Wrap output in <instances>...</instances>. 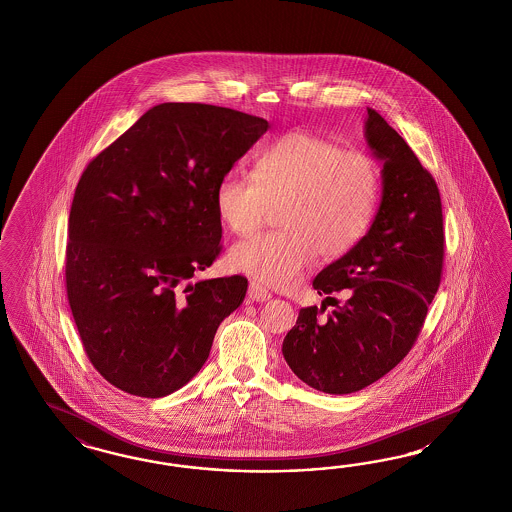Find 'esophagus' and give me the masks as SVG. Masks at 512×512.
Listing matches in <instances>:
<instances>
[{
	"label": "esophagus",
	"mask_w": 512,
	"mask_h": 512,
	"mask_svg": "<svg viewBox=\"0 0 512 512\" xmlns=\"http://www.w3.org/2000/svg\"><path fill=\"white\" fill-rule=\"evenodd\" d=\"M249 299L250 301L263 303V301H269V299H271V293L267 292V290L263 288L262 284L252 282L249 286Z\"/></svg>",
	"instance_id": "1"
}]
</instances>
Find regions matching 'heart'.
<instances>
[{"mask_svg": "<svg viewBox=\"0 0 512 512\" xmlns=\"http://www.w3.org/2000/svg\"><path fill=\"white\" fill-rule=\"evenodd\" d=\"M380 200V170L365 153L348 151L314 132L290 131L263 149L254 177L228 174L215 190L222 224L252 234L280 207L275 232L237 243V271L290 288L318 254L335 260L365 237Z\"/></svg>", "mask_w": 512, "mask_h": 512, "instance_id": "obj_1", "label": "heart"}]
</instances>
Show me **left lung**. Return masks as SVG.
<instances>
[{
    "label": "left lung",
    "mask_w": 512,
    "mask_h": 512,
    "mask_svg": "<svg viewBox=\"0 0 512 512\" xmlns=\"http://www.w3.org/2000/svg\"><path fill=\"white\" fill-rule=\"evenodd\" d=\"M365 136L383 162L376 219L357 247L314 278V290L327 297L320 308H301L282 342L293 374L329 395L365 389L408 355L443 271V213L434 177L372 108ZM340 291L347 303L325 313L324 303Z\"/></svg>",
    "instance_id": "1"
}]
</instances>
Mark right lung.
I'll use <instances>...</instances> for the list:
<instances>
[{
    "instance_id": "right-lung-1",
    "label": "right lung",
    "mask_w": 512,
    "mask_h": 512,
    "mask_svg": "<svg viewBox=\"0 0 512 512\" xmlns=\"http://www.w3.org/2000/svg\"><path fill=\"white\" fill-rule=\"evenodd\" d=\"M269 123L213 104L153 106L80 177L65 282L91 365L134 396L161 398L204 366L247 278L190 282L219 256L215 190Z\"/></svg>"
}]
</instances>
